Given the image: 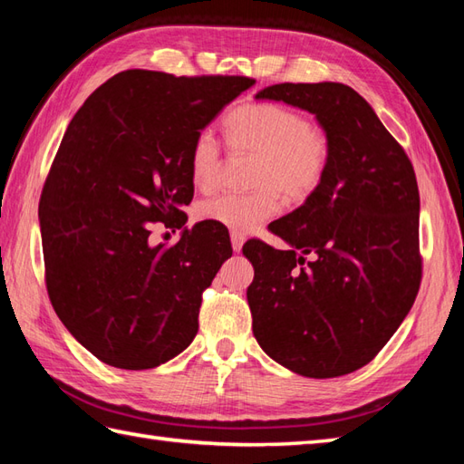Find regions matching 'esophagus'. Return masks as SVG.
<instances>
[{
  "label": "esophagus",
  "mask_w": 464,
  "mask_h": 464,
  "mask_svg": "<svg viewBox=\"0 0 464 464\" xmlns=\"http://www.w3.org/2000/svg\"><path fill=\"white\" fill-rule=\"evenodd\" d=\"M243 243H245L243 235L239 231H231V245H233L235 253H239L243 249Z\"/></svg>",
  "instance_id": "obj_1"
}]
</instances>
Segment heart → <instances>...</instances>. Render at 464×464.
Returning a JSON list of instances; mask_svg holds the SVG:
<instances>
[{"label": "heart", "instance_id": "1", "mask_svg": "<svg viewBox=\"0 0 464 464\" xmlns=\"http://www.w3.org/2000/svg\"><path fill=\"white\" fill-rule=\"evenodd\" d=\"M235 151L257 157L251 195H219L197 207L201 219L231 231H251L281 209L279 195L301 203L319 189L331 161V141L321 127L293 107L275 102L237 105L225 120ZM197 189L211 191L219 183L223 155L213 131L197 133L189 153Z\"/></svg>", "mask_w": 464, "mask_h": 464}]
</instances>
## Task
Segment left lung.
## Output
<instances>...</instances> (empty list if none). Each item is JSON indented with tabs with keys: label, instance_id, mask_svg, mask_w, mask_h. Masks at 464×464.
<instances>
[{
	"label": "left lung",
	"instance_id": "obj_1",
	"mask_svg": "<svg viewBox=\"0 0 464 464\" xmlns=\"http://www.w3.org/2000/svg\"><path fill=\"white\" fill-rule=\"evenodd\" d=\"M257 100L307 110L331 141L321 187L269 225L291 245L247 241L253 334L293 372L333 379L371 362L420 287L419 187L405 150L349 85L277 83Z\"/></svg>",
	"mask_w": 464,
	"mask_h": 464
}]
</instances>
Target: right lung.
Masks as SVG:
<instances>
[{
  "label": "right lung",
  "instance_id": "right-lung-1",
  "mask_svg": "<svg viewBox=\"0 0 464 464\" xmlns=\"http://www.w3.org/2000/svg\"><path fill=\"white\" fill-rule=\"evenodd\" d=\"M255 83L243 75L127 69L87 97L55 153L39 199L45 287L57 317L105 364L160 367L189 347L203 291L231 241L197 223L175 245L193 199V140Z\"/></svg>",
  "mask_w": 464,
  "mask_h": 464
}]
</instances>
